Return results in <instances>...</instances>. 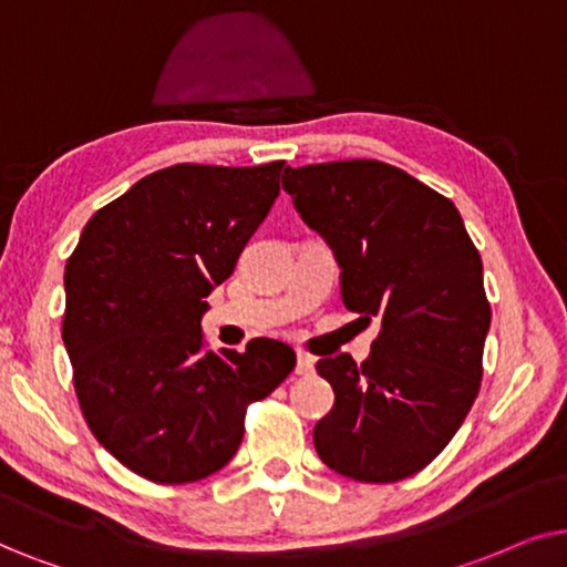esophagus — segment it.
Returning a JSON list of instances; mask_svg holds the SVG:
<instances>
[{
  "label": "esophagus",
  "instance_id": "1",
  "mask_svg": "<svg viewBox=\"0 0 567 567\" xmlns=\"http://www.w3.org/2000/svg\"><path fill=\"white\" fill-rule=\"evenodd\" d=\"M296 373L298 375H311L313 373V358L311 354H298V362H296Z\"/></svg>",
  "mask_w": 567,
  "mask_h": 567
}]
</instances>
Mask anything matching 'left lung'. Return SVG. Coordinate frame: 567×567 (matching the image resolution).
Returning <instances> with one entry per match:
<instances>
[{"mask_svg": "<svg viewBox=\"0 0 567 567\" xmlns=\"http://www.w3.org/2000/svg\"><path fill=\"white\" fill-rule=\"evenodd\" d=\"M282 188L339 264L347 311L381 323L371 358H321L334 406L313 427L321 462L358 482L425 470L472 410L489 303L454 202L379 161L288 168Z\"/></svg>", "mask_w": 567, "mask_h": 567, "instance_id": "left-lung-1", "label": "left lung"}]
</instances>
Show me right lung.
Masks as SVG:
<instances>
[{"mask_svg":"<svg viewBox=\"0 0 567 567\" xmlns=\"http://www.w3.org/2000/svg\"><path fill=\"white\" fill-rule=\"evenodd\" d=\"M285 161L181 163L90 217L64 269L62 339L101 446L140 477L181 485L220 472L246 406L296 368L292 347L205 350L207 296L225 282L279 194Z\"/></svg>","mask_w":567,"mask_h":567,"instance_id":"right-lung-1","label":"right lung"}]
</instances>
